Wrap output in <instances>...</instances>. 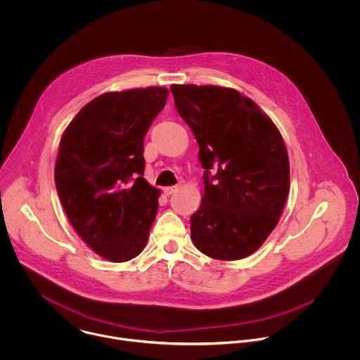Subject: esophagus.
<instances>
[{
    "instance_id": "34e87169",
    "label": "esophagus",
    "mask_w": 360,
    "mask_h": 360,
    "mask_svg": "<svg viewBox=\"0 0 360 360\" xmlns=\"http://www.w3.org/2000/svg\"><path fill=\"white\" fill-rule=\"evenodd\" d=\"M176 191H177V186H172V187H165L163 188V194L165 195H172Z\"/></svg>"
}]
</instances>
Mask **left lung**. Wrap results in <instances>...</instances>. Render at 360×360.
<instances>
[{"label":"left lung","instance_id":"obj_1","mask_svg":"<svg viewBox=\"0 0 360 360\" xmlns=\"http://www.w3.org/2000/svg\"><path fill=\"white\" fill-rule=\"evenodd\" d=\"M174 106L200 146L204 197L191 238L206 257L236 260L263 244L285 205L290 163L283 137L233 89L172 84Z\"/></svg>","mask_w":360,"mask_h":360}]
</instances>
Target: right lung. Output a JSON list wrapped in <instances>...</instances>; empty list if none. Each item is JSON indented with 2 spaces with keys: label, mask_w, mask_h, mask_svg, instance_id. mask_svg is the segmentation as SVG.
<instances>
[{
  "label": "right lung",
  "mask_w": 360,
  "mask_h": 360,
  "mask_svg": "<svg viewBox=\"0 0 360 360\" xmlns=\"http://www.w3.org/2000/svg\"><path fill=\"white\" fill-rule=\"evenodd\" d=\"M167 89L105 93L65 130L55 165L56 193L73 229L110 262L137 257L148 240L159 190L144 176V137Z\"/></svg>",
  "instance_id": "obj_1"
}]
</instances>
